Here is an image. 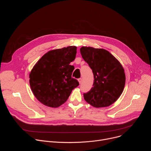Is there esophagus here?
<instances>
[{
  "instance_id": "esophagus-1",
  "label": "esophagus",
  "mask_w": 151,
  "mask_h": 151,
  "mask_svg": "<svg viewBox=\"0 0 151 151\" xmlns=\"http://www.w3.org/2000/svg\"><path fill=\"white\" fill-rule=\"evenodd\" d=\"M82 78H79L78 79V81H79V83H81V82H82Z\"/></svg>"
}]
</instances>
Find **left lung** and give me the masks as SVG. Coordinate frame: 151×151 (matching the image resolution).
I'll return each instance as SVG.
<instances>
[{"mask_svg":"<svg viewBox=\"0 0 151 151\" xmlns=\"http://www.w3.org/2000/svg\"><path fill=\"white\" fill-rule=\"evenodd\" d=\"M83 59L94 75L93 87L83 94L85 100L95 107H107L121 95L125 86V75L119 61L104 49L82 47Z\"/></svg>","mask_w":151,"mask_h":151,"instance_id":"left-lung-1","label":"left lung"}]
</instances>
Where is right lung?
Listing matches in <instances>:
<instances>
[{"label":"right lung","instance_id":"1","mask_svg":"<svg viewBox=\"0 0 151 151\" xmlns=\"http://www.w3.org/2000/svg\"><path fill=\"white\" fill-rule=\"evenodd\" d=\"M77 48L70 46L48 51L36 63L29 75L32 91L42 104L57 107L65 103L72 91L79 85L72 77L74 66L70 65Z\"/></svg>","mask_w":151,"mask_h":151}]
</instances>
